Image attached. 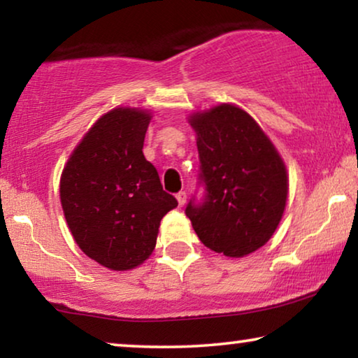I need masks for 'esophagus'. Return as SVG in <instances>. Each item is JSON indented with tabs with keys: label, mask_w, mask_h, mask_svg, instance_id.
<instances>
[{
	"label": "esophagus",
	"mask_w": 358,
	"mask_h": 358,
	"mask_svg": "<svg viewBox=\"0 0 358 358\" xmlns=\"http://www.w3.org/2000/svg\"><path fill=\"white\" fill-rule=\"evenodd\" d=\"M176 199H178L179 207H184L185 202H187V194H185V192H179L178 195H176Z\"/></svg>",
	"instance_id": "obj_1"
}]
</instances>
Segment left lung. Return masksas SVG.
<instances>
[{
  "label": "left lung",
  "mask_w": 358,
  "mask_h": 358,
  "mask_svg": "<svg viewBox=\"0 0 358 358\" xmlns=\"http://www.w3.org/2000/svg\"><path fill=\"white\" fill-rule=\"evenodd\" d=\"M197 135L202 205L185 208L194 231L212 251L244 257L262 248L280 223L288 199V173L261 125L234 104L189 115Z\"/></svg>",
  "instance_id": "obj_1"
}]
</instances>
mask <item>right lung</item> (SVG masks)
<instances>
[{
	"label": "right lung",
	"mask_w": 358,
	"mask_h": 358,
	"mask_svg": "<svg viewBox=\"0 0 358 358\" xmlns=\"http://www.w3.org/2000/svg\"><path fill=\"white\" fill-rule=\"evenodd\" d=\"M151 112L115 107L94 122L60 178L66 224L83 252L110 271L151 256L161 218L178 207L143 155Z\"/></svg>",
	"instance_id": "add662e5"
}]
</instances>
